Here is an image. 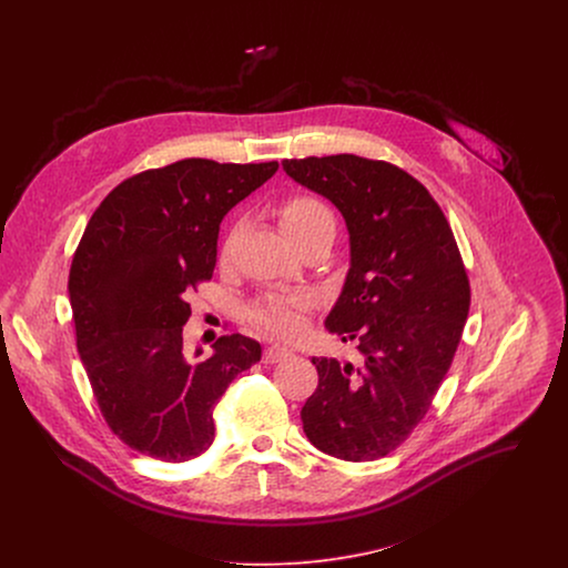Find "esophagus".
<instances>
[{
	"instance_id": "34e87169",
	"label": "esophagus",
	"mask_w": 568,
	"mask_h": 568,
	"mask_svg": "<svg viewBox=\"0 0 568 568\" xmlns=\"http://www.w3.org/2000/svg\"><path fill=\"white\" fill-rule=\"evenodd\" d=\"M288 356H293V349H288V347H284V345H271V347L264 349L262 361H264L266 365H273V363L286 361Z\"/></svg>"
}]
</instances>
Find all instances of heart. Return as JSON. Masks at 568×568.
Masks as SVG:
<instances>
[{
	"label": "heart",
	"mask_w": 568,
	"mask_h": 568,
	"mask_svg": "<svg viewBox=\"0 0 568 568\" xmlns=\"http://www.w3.org/2000/svg\"><path fill=\"white\" fill-rule=\"evenodd\" d=\"M280 223L291 241H300L325 225H334L329 210L315 196L297 194L282 203ZM313 306L308 293H271L253 302L246 317L260 329L275 336H291L304 327V315Z\"/></svg>",
	"instance_id": "1"
}]
</instances>
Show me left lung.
Wrapping results in <instances>:
<instances>
[{
  "mask_svg": "<svg viewBox=\"0 0 568 568\" xmlns=\"http://www.w3.org/2000/svg\"><path fill=\"white\" fill-rule=\"evenodd\" d=\"M332 201L349 232V271L325 327L358 363L313 358L320 385L302 408L325 455L374 462L396 450L450 369L470 311L453 230L428 190L394 163L358 155L284 160Z\"/></svg>",
  "mask_w": 568,
  "mask_h": 568,
  "instance_id": "left-lung-1",
  "label": "left lung"
}]
</instances>
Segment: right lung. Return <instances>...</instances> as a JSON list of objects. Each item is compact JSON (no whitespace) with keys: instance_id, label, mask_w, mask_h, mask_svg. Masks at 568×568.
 Instances as JSON below:
<instances>
[{"instance_id":"1","label":"right lung","mask_w":568,"mask_h":568,"mask_svg":"<svg viewBox=\"0 0 568 568\" xmlns=\"http://www.w3.org/2000/svg\"><path fill=\"white\" fill-rule=\"evenodd\" d=\"M275 170L212 160L144 170L84 227L68 284L77 347L109 428L142 455L179 464L205 453L214 406L262 356L257 341L225 334L199 358L183 325L187 295L212 280L221 221Z\"/></svg>"}]
</instances>
